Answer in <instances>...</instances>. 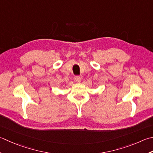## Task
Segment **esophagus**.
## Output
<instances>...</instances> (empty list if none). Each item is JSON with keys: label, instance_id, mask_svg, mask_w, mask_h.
Masks as SVG:
<instances>
[{"label": "esophagus", "instance_id": "esophagus-1", "mask_svg": "<svg viewBox=\"0 0 153 153\" xmlns=\"http://www.w3.org/2000/svg\"><path fill=\"white\" fill-rule=\"evenodd\" d=\"M81 79H81L80 76H76V77H75V80H76L77 82H80Z\"/></svg>", "mask_w": 153, "mask_h": 153}]
</instances>
